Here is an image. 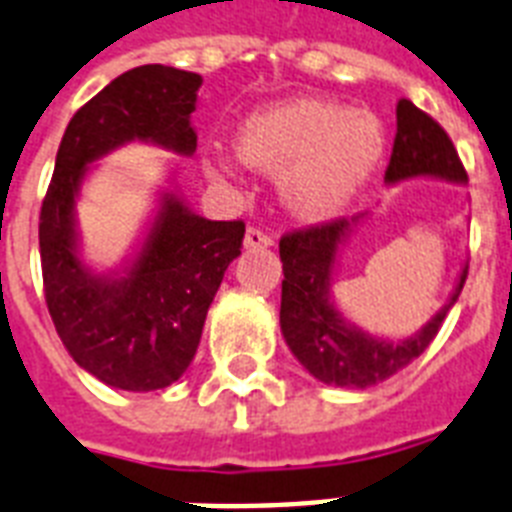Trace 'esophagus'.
Returning a JSON list of instances; mask_svg holds the SVG:
<instances>
[{"label":"esophagus","mask_w":512,"mask_h":512,"mask_svg":"<svg viewBox=\"0 0 512 512\" xmlns=\"http://www.w3.org/2000/svg\"><path fill=\"white\" fill-rule=\"evenodd\" d=\"M244 247H247V249H268V247H273V236L263 234L260 228H247V234H244Z\"/></svg>","instance_id":"34e87169"}]
</instances>
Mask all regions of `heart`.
I'll use <instances>...</instances> for the list:
<instances>
[{"label": "heart", "mask_w": 512, "mask_h": 512, "mask_svg": "<svg viewBox=\"0 0 512 512\" xmlns=\"http://www.w3.org/2000/svg\"><path fill=\"white\" fill-rule=\"evenodd\" d=\"M384 144L373 112L302 97L252 112L236 134V155L249 168L278 173L286 210L318 223L342 213L363 191L384 157ZM207 170L234 176V162L210 160Z\"/></svg>", "instance_id": "obj_1"}]
</instances>
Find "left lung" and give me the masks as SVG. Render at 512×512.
<instances>
[{
	"label": "left lung",
	"mask_w": 512,
	"mask_h": 512,
	"mask_svg": "<svg viewBox=\"0 0 512 512\" xmlns=\"http://www.w3.org/2000/svg\"><path fill=\"white\" fill-rule=\"evenodd\" d=\"M418 178L468 184L463 162L444 128L410 99L397 102V136L384 184L397 186ZM368 213L336 220L321 228L286 234L278 244L284 263L281 281V334L299 365L323 384L342 389H368L405 365L434 342L442 321L463 292L468 263L460 268L455 289L429 321L405 339L378 336L357 326L334 299V278L344 244Z\"/></svg>",
	"instance_id": "left-lung-1"
}]
</instances>
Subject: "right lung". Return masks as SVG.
Returning a JSON list of instances; mask_svg holds the SVG:
<instances>
[{"instance_id":"add662e5","label":"right lung","mask_w":512,"mask_h":512,"mask_svg":"<svg viewBox=\"0 0 512 512\" xmlns=\"http://www.w3.org/2000/svg\"><path fill=\"white\" fill-rule=\"evenodd\" d=\"M202 76L141 65L110 81L65 128L41 205L39 247L49 315L83 371L123 392H155L197 355L223 273L242 255V220H207L178 191L176 168L157 189L136 242L115 268L86 260L78 199L102 157L152 144L191 157Z\"/></svg>"}]
</instances>
